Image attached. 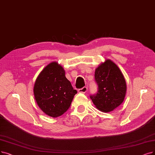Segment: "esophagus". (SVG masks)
Returning <instances> with one entry per match:
<instances>
[{"mask_svg":"<svg viewBox=\"0 0 155 155\" xmlns=\"http://www.w3.org/2000/svg\"><path fill=\"white\" fill-rule=\"evenodd\" d=\"M87 91H88V88L86 87V86H84V87L78 90V92L82 93V94H84V93H86Z\"/></svg>","mask_w":155,"mask_h":155,"instance_id":"1","label":"esophagus"}]
</instances>
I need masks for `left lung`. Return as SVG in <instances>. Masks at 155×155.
I'll use <instances>...</instances> for the list:
<instances>
[{
  "label": "left lung",
  "mask_w": 155,
  "mask_h": 155,
  "mask_svg": "<svg viewBox=\"0 0 155 155\" xmlns=\"http://www.w3.org/2000/svg\"><path fill=\"white\" fill-rule=\"evenodd\" d=\"M95 78L98 90L90 98L97 109L109 113L120 106L126 95L127 84L117 65L106 59L96 68Z\"/></svg>",
  "instance_id": "1"
}]
</instances>
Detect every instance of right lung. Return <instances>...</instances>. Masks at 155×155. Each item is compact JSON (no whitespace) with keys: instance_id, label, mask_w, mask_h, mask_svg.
<instances>
[{"instance_id":"right-lung-1","label":"right lung","mask_w":155,"mask_h":155,"mask_svg":"<svg viewBox=\"0 0 155 155\" xmlns=\"http://www.w3.org/2000/svg\"><path fill=\"white\" fill-rule=\"evenodd\" d=\"M65 74L63 67L57 61H53L42 69L35 80V100L42 112L49 116L62 115L77 94Z\"/></svg>"}]
</instances>
